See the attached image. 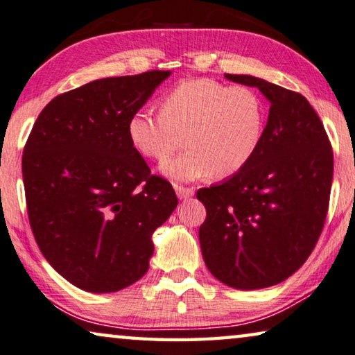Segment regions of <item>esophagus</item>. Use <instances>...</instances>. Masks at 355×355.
<instances>
[{"label": "esophagus", "mask_w": 355, "mask_h": 355, "mask_svg": "<svg viewBox=\"0 0 355 355\" xmlns=\"http://www.w3.org/2000/svg\"><path fill=\"white\" fill-rule=\"evenodd\" d=\"M174 189H176V193H178V197L181 198V200H186V198L193 197V193H195V190H193V189H190V187L176 186V187H174Z\"/></svg>", "instance_id": "34e87169"}]
</instances>
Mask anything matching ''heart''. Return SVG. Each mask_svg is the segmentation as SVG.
Masks as SVG:
<instances>
[{
	"instance_id": "b5f03b06",
	"label": "heart",
	"mask_w": 355,
	"mask_h": 355,
	"mask_svg": "<svg viewBox=\"0 0 355 355\" xmlns=\"http://www.w3.org/2000/svg\"><path fill=\"white\" fill-rule=\"evenodd\" d=\"M128 139L147 160L163 162L186 144L187 150L162 165L176 182L240 173L254 157L264 131V104L246 86L209 78L187 80L160 99V115L136 110L126 125Z\"/></svg>"
}]
</instances>
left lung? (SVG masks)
Returning a JSON list of instances; mask_svg holds the SVG:
<instances>
[{
  "label": "left lung",
  "instance_id": "left-lung-1",
  "mask_svg": "<svg viewBox=\"0 0 355 355\" xmlns=\"http://www.w3.org/2000/svg\"><path fill=\"white\" fill-rule=\"evenodd\" d=\"M224 76L270 102L263 139L240 173L203 187L198 237L208 270L224 285L259 290L306 263L325 223L333 150L320 118L300 92L251 75Z\"/></svg>",
  "mask_w": 355,
  "mask_h": 355
}]
</instances>
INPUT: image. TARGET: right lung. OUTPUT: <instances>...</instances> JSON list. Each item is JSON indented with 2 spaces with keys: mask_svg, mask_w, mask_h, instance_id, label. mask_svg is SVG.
Wrapping results in <instances>:
<instances>
[{
  "mask_svg": "<svg viewBox=\"0 0 355 355\" xmlns=\"http://www.w3.org/2000/svg\"><path fill=\"white\" fill-rule=\"evenodd\" d=\"M171 71L102 78L54 97L22 157L28 219L46 261L89 293L126 288L148 270L152 234L178 207L126 125Z\"/></svg>",
  "mask_w": 355,
  "mask_h": 355,
  "instance_id": "add662e5",
  "label": "right lung"
}]
</instances>
